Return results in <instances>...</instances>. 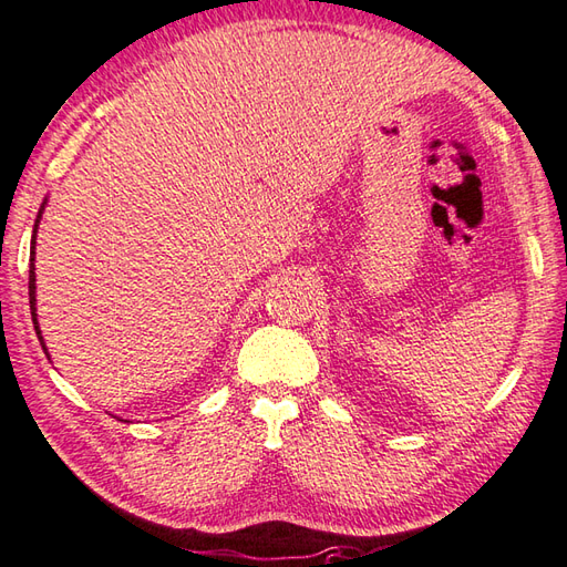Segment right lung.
<instances>
[{
  "instance_id": "obj_1",
  "label": "right lung",
  "mask_w": 567,
  "mask_h": 567,
  "mask_svg": "<svg viewBox=\"0 0 567 567\" xmlns=\"http://www.w3.org/2000/svg\"><path fill=\"white\" fill-rule=\"evenodd\" d=\"M43 209H45V200H43V205H41V209H38V217H35V224H33V236H31V270H29V299H31V316H33V328H35V336H38V340H41V346H43V350H45V354H48V348H45V343H43V336H41V326H38V319H35V266H33V260H35V231H38V221H41V217H43ZM50 358V354H48Z\"/></svg>"
}]
</instances>
